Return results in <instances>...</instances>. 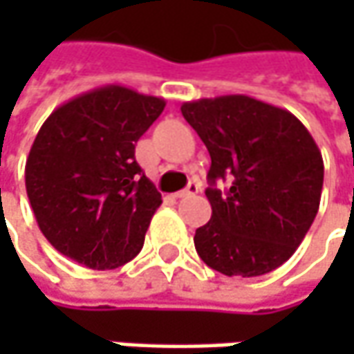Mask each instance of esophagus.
Masks as SVG:
<instances>
[{
	"label": "esophagus",
	"mask_w": 354,
	"mask_h": 354,
	"mask_svg": "<svg viewBox=\"0 0 354 354\" xmlns=\"http://www.w3.org/2000/svg\"><path fill=\"white\" fill-rule=\"evenodd\" d=\"M198 193V185L197 183H189L187 189L183 191H179V193H175V197L177 198H187V197H193V195H197Z\"/></svg>",
	"instance_id": "obj_1"
}]
</instances>
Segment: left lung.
Segmentation results:
<instances>
[{"mask_svg":"<svg viewBox=\"0 0 354 354\" xmlns=\"http://www.w3.org/2000/svg\"><path fill=\"white\" fill-rule=\"evenodd\" d=\"M211 153V221L195 232L205 264L254 278L292 258L319 211L323 157L292 112L244 94L181 106ZM231 179L223 194L214 187Z\"/></svg>","mask_w":354,"mask_h":354,"instance_id":"1","label":"left lung"}]
</instances>
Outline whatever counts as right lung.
Instances as JSON below:
<instances>
[{"mask_svg":"<svg viewBox=\"0 0 354 354\" xmlns=\"http://www.w3.org/2000/svg\"><path fill=\"white\" fill-rule=\"evenodd\" d=\"M165 100L108 84L59 106L25 163L37 225L62 256L114 270L143 246L161 195L136 161V143Z\"/></svg>","mask_w":354,"mask_h":354,"instance_id":"obj_1","label":"right lung"}]
</instances>
